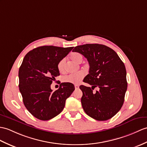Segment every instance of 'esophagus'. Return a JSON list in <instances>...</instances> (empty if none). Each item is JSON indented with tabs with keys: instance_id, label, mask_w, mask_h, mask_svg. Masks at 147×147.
Listing matches in <instances>:
<instances>
[{
	"instance_id": "obj_1",
	"label": "esophagus",
	"mask_w": 147,
	"mask_h": 147,
	"mask_svg": "<svg viewBox=\"0 0 147 147\" xmlns=\"http://www.w3.org/2000/svg\"><path fill=\"white\" fill-rule=\"evenodd\" d=\"M74 87H75V89H76V90H78V88H79V85H78V84H75V85H74Z\"/></svg>"
}]
</instances>
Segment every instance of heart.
<instances>
[{"label": "heart", "mask_w": 147, "mask_h": 147, "mask_svg": "<svg viewBox=\"0 0 147 147\" xmlns=\"http://www.w3.org/2000/svg\"><path fill=\"white\" fill-rule=\"evenodd\" d=\"M71 59L76 63H81L83 61V56L80 53H73L70 56ZM65 66V59H61L57 64V68L59 72L63 73L64 71ZM84 76V73L83 71H80L74 74H70L63 78V81L64 83H71L73 84H79Z\"/></svg>", "instance_id": "heart-1"}]
</instances>
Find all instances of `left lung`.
<instances>
[{
  "label": "left lung",
  "mask_w": 147,
  "mask_h": 147,
  "mask_svg": "<svg viewBox=\"0 0 147 147\" xmlns=\"http://www.w3.org/2000/svg\"><path fill=\"white\" fill-rule=\"evenodd\" d=\"M86 58L90 64L89 74L83 82L91 88L81 85L83 92L82 107L90 117L98 121L111 118L120 111L127 90V71L124 63L114 50L99 44L78 46L73 50ZM100 90L95 94L94 88Z\"/></svg>",
  "instance_id": "left-lung-1"
}]
</instances>
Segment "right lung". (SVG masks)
<instances>
[{"label":"right lung","mask_w":147,"mask_h":147,"mask_svg":"<svg viewBox=\"0 0 147 147\" xmlns=\"http://www.w3.org/2000/svg\"><path fill=\"white\" fill-rule=\"evenodd\" d=\"M73 47L40 46L25 56L19 70V91L27 110L40 120L56 117L74 90L73 84L62 83L53 91L51 84L59 76L57 64Z\"/></svg>","instance_id":"right-lung-1"}]
</instances>
